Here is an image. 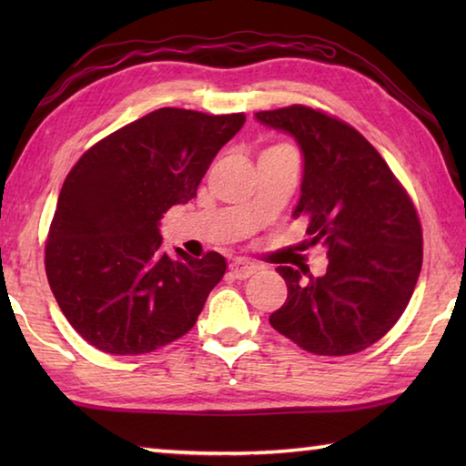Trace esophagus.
<instances>
[{
    "label": "esophagus",
    "mask_w": 466,
    "mask_h": 466,
    "mask_svg": "<svg viewBox=\"0 0 466 466\" xmlns=\"http://www.w3.org/2000/svg\"><path fill=\"white\" fill-rule=\"evenodd\" d=\"M228 271H230L234 279H247L257 271V267L247 263V261H242V258H236V261H232L230 267H228Z\"/></svg>",
    "instance_id": "1"
}]
</instances>
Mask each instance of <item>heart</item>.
Listing matches in <instances>:
<instances>
[{"instance_id": "1", "label": "heart", "mask_w": 466, "mask_h": 466, "mask_svg": "<svg viewBox=\"0 0 466 466\" xmlns=\"http://www.w3.org/2000/svg\"><path fill=\"white\" fill-rule=\"evenodd\" d=\"M275 149H289V147H286V146H271V147H267L265 152H275Z\"/></svg>"}]
</instances>
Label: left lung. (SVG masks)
I'll return each mask as SVG.
<instances>
[{
    "label": "left lung",
    "mask_w": 466,
    "mask_h": 466,
    "mask_svg": "<svg viewBox=\"0 0 466 466\" xmlns=\"http://www.w3.org/2000/svg\"><path fill=\"white\" fill-rule=\"evenodd\" d=\"M304 154L294 218L327 250V273L278 267L288 299L269 322L317 356H351L382 339L405 312L421 271L415 205L376 147L351 125L310 106L261 110Z\"/></svg>",
    "instance_id": "obj_1"
}]
</instances>
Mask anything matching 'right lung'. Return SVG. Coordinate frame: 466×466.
<instances>
[{"label":"right lung","mask_w":466,"mask_h":466,"mask_svg":"<svg viewBox=\"0 0 466 466\" xmlns=\"http://www.w3.org/2000/svg\"><path fill=\"white\" fill-rule=\"evenodd\" d=\"M247 121L157 108L92 146L61 187L46 279L77 333L113 356L149 353L191 330L226 258L162 250L160 219L197 195L211 160Z\"/></svg>","instance_id":"right-lung-1"}]
</instances>
